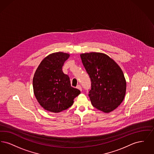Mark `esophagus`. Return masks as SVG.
I'll return each instance as SVG.
<instances>
[{"instance_id":"obj_1","label":"esophagus","mask_w":154,"mask_h":154,"mask_svg":"<svg viewBox=\"0 0 154 154\" xmlns=\"http://www.w3.org/2000/svg\"><path fill=\"white\" fill-rule=\"evenodd\" d=\"M77 88L79 89L81 91H82V87H81V86L80 85H78L77 86Z\"/></svg>"}]
</instances>
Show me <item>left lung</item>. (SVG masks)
I'll use <instances>...</instances> for the list:
<instances>
[{"mask_svg": "<svg viewBox=\"0 0 154 154\" xmlns=\"http://www.w3.org/2000/svg\"><path fill=\"white\" fill-rule=\"evenodd\" d=\"M80 57L91 81L89 96L92 106L106 113L116 109L122 102L126 89L121 67L103 53H84Z\"/></svg>", "mask_w": 154, "mask_h": 154, "instance_id": "1", "label": "left lung"}]
</instances>
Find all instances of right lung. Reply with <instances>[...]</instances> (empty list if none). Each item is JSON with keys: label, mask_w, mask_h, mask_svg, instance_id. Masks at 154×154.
<instances>
[{"label": "right lung", "mask_w": 154, "mask_h": 154, "mask_svg": "<svg viewBox=\"0 0 154 154\" xmlns=\"http://www.w3.org/2000/svg\"><path fill=\"white\" fill-rule=\"evenodd\" d=\"M70 54L62 52L52 53L43 59L33 79L34 94L45 109L58 113L73 104L80 91L71 86L70 78L62 71V66Z\"/></svg>", "instance_id": "right-lung-1"}]
</instances>
